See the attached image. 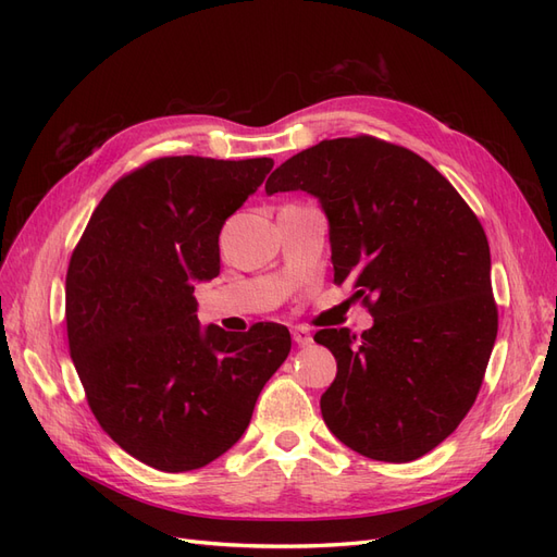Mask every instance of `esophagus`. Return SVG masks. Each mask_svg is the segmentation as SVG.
I'll use <instances>...</instances> for the list:
<instances>
[{
	"label": "esophagus",
	"instance_id": "esophagus-1",
	"mask_svg": "<svg viewBox=\"0 0 557 557\" xmlns=\"http://www.w3.org/2000/svg\"><path fill=\"white\" fill-rule=\"evenodd\" d=\"M293 339H295V344H299V346H309V344L313 342L307 327H295V330H293Z\"/></svg>",
	"mask_w": 557,
	"mask_h": 557
}]
</instances>
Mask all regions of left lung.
<instances>
[{
	"mask_svg": "<svg viewBox=\"0 0 557 557\" xmlns=\"http://www.w3.org/2000/svg\"><path fill=\"white\" fill-rule=\"evenodd\" d=\"M264 190L318 197L334 283H348L374 315L360 336L346 327L313 336L336 360L320 397L325 425L364 458L418 460L462 423L495 346L479 218L428 160L369 134L301 150Z\"/></svg>",
	"mask_w": 557,
	"mask_h": 557,
	"instance_id": "1",
	"label": "left lung"
}]
</instances>
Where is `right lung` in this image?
<instances>
[{
	"mask_svg": "<svg viewBox=\"0 0 557 557\" xmlns=\"http://www.w3.org/2000/svg\"><path fill=\"white\" fill-rule=\"evenodd\" d=\"M272 158L150 160L117 178L66 269L70 352L90 411L132 458L199 469L242 440L290 332L199 327L197 281L221 274L227 218L272 172Z\"/></svg>",
	"mask_w": 557,
	"mask_h": 557,
	"instance_id": "right-lung-1",
	"label": "right lung"
}]
</instances>
